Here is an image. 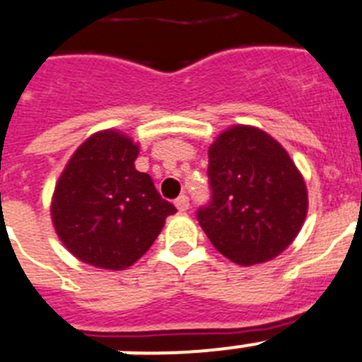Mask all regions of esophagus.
Masks as SVG:
<instances>
[{"label": "esophagus", "instance_id": "esophagus-1", "mask_svg": "<svg viewBox=\"0 0 362 362\" xmlns=\"http://www.w3.org/2000/svg\"><path fill=\"white\" fill-rule=\"evenodd\" d=\"M175 206H177V209H178V211H180V213L187 211V209H189V199H187L185 194H182V197H178V199H177V202H175Z\"/></svg>", "mask_w": 362, "mask_h": 362}]
</instances>
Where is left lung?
Segmentation results:
<instances>
[{"mask_svg": "<svg viewBox=\"0 0 362 362\" xmlns=\"http://www.w3.org/2000/svg\"><path fill=\"white\" fill-rule=\"evenodd\" d=\"M211 204L199 209L213 246L240 266L281 255L303 228L308 189L288 151L253 125H231L209 146Z\"/></svg>", "mask_w": 362, "mask_h": 362, "instance_id": "obj_1", "label": "left lung"}]
</instances>
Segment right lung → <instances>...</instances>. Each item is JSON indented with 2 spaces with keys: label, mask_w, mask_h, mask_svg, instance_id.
Wrapping results in <instances>:
<instances>
[{
  "label": "right lung",
  "mask_w": 362,
  "mask_h": 362,
  "mask_svg": "<svg viewBox=\"0 0 362 362\" xmlns=\"http://www.w3.org/2000/svg\"><path fill=\"white\" fill-rule=\"evenodd\" d=\"M140 146L105 129L81 144L56 182L50 218L64 246L81 262L120 272L133 266L177 209L134 168Z\"/></svg>",
  "instance_id": "right-lung-1"
}]
</instances>
